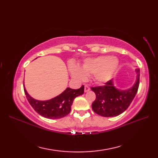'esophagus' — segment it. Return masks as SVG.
Segmentation results:
<instances>
[{"mask_svg": "<svg viewBox=\"0 0 158 158\" xmlns=\"http://www.w3.org/2000/svg\"><path fill=\"white\" fill-rule=\"evenodd\" d=\"M90 90L89 87L88 85H85V88H84V92H89Z\"/></svg>", "mask_w": 158, "mask_h": 158, "instance_id": "1", "label": "esophagus"}]
</instances>
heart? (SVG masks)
I'll return each instance as SVG.
<instances>
[{
	"label": "heart",
	"instance_id": "b5f03b06",
	"mask_svg": "<svg viewBox=\"0 0 158 158\" xmlns=\"http://www.w3.org/2000/svg\"><path fill=\"white\" fill-rule=\"evenodd\" d=\"M119 65V60L110 56H101L85 60L81 68L75 64L70 66V71L74 78L83 79L85 75H93L96 82L105 83L111 79Z\"/></svg>",
	"mask_w": 158,
	"mask_h": 158
}]
</instances>
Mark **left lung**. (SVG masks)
I'll return each instance as SVG.
<instances>
[{
    "instance_id": "left-lung-1",
    "label": "left lung",
    "mask_w": 158,
    "mask_h": 158,
    "mask_svg": "<svg viewBox=\"0 0 158 158\" xmlns=\"http://www.w3.org/2000/svg\"><path fill=\"white\" fill-rule=\"evenodd\" d=\"M135 83L130 88L119 89L114 85L113 80H110L104 86L92 88L96 94V100L92 103V109L98 115L115 117L122 114L128 108L135 98L139 86L140 69H136Z\"/></svg>"
}]
</instances>
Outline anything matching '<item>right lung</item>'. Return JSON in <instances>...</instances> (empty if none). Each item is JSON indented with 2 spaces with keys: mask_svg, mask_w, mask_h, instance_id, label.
Wrapping results in <instances>:
<instances>
[{
  "mask_svg": "<svg viewBox=\"0 0 158 158\" xmlns=\"http://www.w3.org/2000/svg\"><path fill=\"white\" fill-rule=\"evenodd\" d=\"M23 89L30 105L36 113L46 118L56 119L62 118L70 112L74 99L83 94L84 86L82 85L77 89L67 88L60 95L48 100H38L33 98L28 94L25 86Z\"/></svg>",
  "mask_w": 158,
  "mask_h": 158,
  "instance_id": "1",
  "label": "right lung"
}]
</instances>
